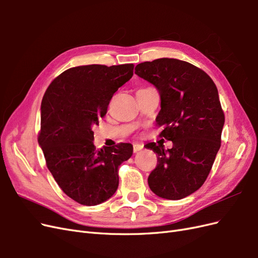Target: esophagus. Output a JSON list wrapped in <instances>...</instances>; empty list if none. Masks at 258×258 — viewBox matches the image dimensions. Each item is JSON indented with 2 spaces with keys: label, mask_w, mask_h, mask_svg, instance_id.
<instances>
[{
  "label": "esophagus",
  "mask_w": 258,
  "mask_h": 258,
  "mask_svg": "<svg viewBox=\"0 0 258 258\" xmlns=\"http://www.w3.org/2000/svg\"><path fill=\"white\" fill-rule=\"evenodd\" d=\"M143 144H141V143H135L134 144V152L135 153H137V152H139V151H141L142 148H143Z\"/></svg>",
  "instance_id": "esophagus-1"
}]
</instances>
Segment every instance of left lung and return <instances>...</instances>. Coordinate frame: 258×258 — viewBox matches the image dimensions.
Listing matches in <instances>:
<instances>
[{"mask_svg": "<svg viewBox=\"0 0 258 258\" xmlns=\"http://www.w3.org/2000/svg\"><path fill=\"white\" fill-rule=\"evenodd\" d=\"M136 74L160 95L156 122L172 148L147 144L157 155L148 186L158 197L178 200L198 190L207 179L221 147L225 122L218 91L211 77L188 62L161 58L142 62Z\"/></svg>", "mask_w": 258, "mask_h": 258, "instance_id": "1", "label": "left lung"}]
</instances>
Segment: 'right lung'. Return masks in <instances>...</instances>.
<instances>
[{"mask_svg": "<svg viewBox=\"0 0 258 258\" xmlns=\"http://www.w3.org/2000/svg\"><path fill=\"white\" fill-rule=\"evenodd\" d=\"M135 66H81L48 86L41 105L38 144L63 192L84 206L110 199L118 187V167L134 147L121 143L97 150L92 127L106 114L114 93L134 75Z\"/></svg>", "mask_w": 258, "mask_h": 258, "instance_id": "right-lung-1", "label": "right lung"}]
</instances>
